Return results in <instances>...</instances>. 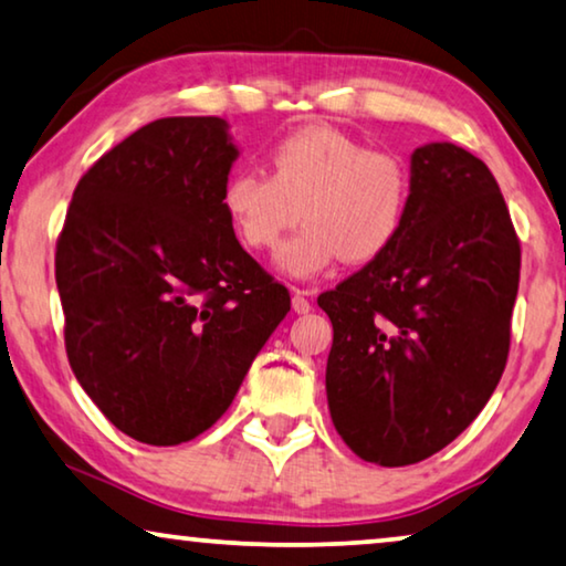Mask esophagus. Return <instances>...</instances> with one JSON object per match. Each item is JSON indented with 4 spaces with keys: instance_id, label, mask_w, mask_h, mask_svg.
I'll list each match as a JSON object with an SVG mask.
<instances>
[{
    "instance_id": "1",
    "label": "esophagus",
    "mask_w": 566,
    "mask_h": 566,
    "mask_svg": "<svg viewBox=\"0 0 566 566\" xmlns=\"http://www.w3.org/2000/svg\"><path fill=\"white\" fill-rule=\"evenodd\" d=\"M292 310L297 312V315H305V312L312 310L310 292L307 290H294V294H292Z\"/></svg>"
}]
</instances>
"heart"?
<instances>
[{"instance_id": "heart-1", "label": "heart", "mask_w": 566, "mask_h": 566, "mask_svg": "<svg viewBox=\"0 0 566 566\" xmlns=\"http://www.w3.org/2000/svg\"><path fill=\"white\" fill-rule=\"evenodd\" d=\"M269 172L235 167L221 185V210L241 247L272 251L286 229L276 266L310 280L337 259L366 264L391 249L407 223L415 172L391 149H368L364 139L333 124H307L269 151Z\"/></svg>"}]
</instances>
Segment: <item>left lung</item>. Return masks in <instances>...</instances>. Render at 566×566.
Returning a JSON list of instances; mask_svg holds the SVG:
<instances>
[{
    "instance_id": "8db88e82",
    "label": "left lung",
    "mask_w": 566,
    "mask_h": 566,
    "mask_svg": "<svg viewBox=\"0 0 566 566\" xmlns=\"http://www.w3.org/2000/svg\"><path fill=\"white\" fill-rule=\"evenodd\" d=\"M415 192L391 249L319 294L333 323L325 389L360 460L415 465L465 432L511 348L521 243L483 159L450 142L411 155Z\"/></svg>"
}]
</instances>
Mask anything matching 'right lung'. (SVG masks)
Returning a JSON list of instances; mask_svg holds the SVG:
<instances>
[{
  "mask_svg": "<svg viewBox=\"0 0 566 566\" xmlns=\"http://www.w3.org/2000/svg\"><path fill=\"white\" fill-rule=\"evenodd\" d=\"M235 157L218 116H167L101 155L67 206L55 247L67 364L137 442L213 427L290 312L221 210Z\"/></svg>",
  "mask_w": 566,
  "mask_h": 566,
  "instance_id": "right-lung-1",
  "label": "right lung"
}]
</instances>
